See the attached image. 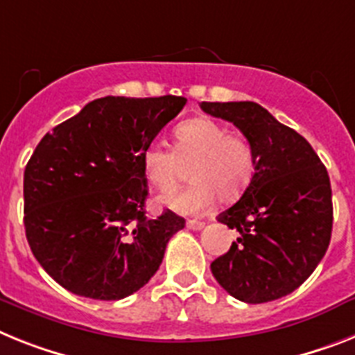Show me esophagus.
I'll return each instance as SVG.
<instances>
[{
	"instance_id": "obj_1",
	"label": "esophagus",
	"mask_w": 355,
	"mask_h": 355,
	"mask_svg": "<svg viewBox=\"0 0 355 355\" xmlns=\"http://www.w3.org/2000/svg\"><path fill=\"white\" fill-rule=\"evenodd\" d=\"M205 223L200 222V220H187V229H191V231H200L204 229Z\"/></svg>"
}]
</instances>
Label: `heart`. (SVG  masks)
I'll return each mask as SVG.
<instances>
[{
    "instance_id": "b5f03b06",
    "label": "heart",
    "mask_w": 355,
    "mask_h": 355,
    "mask_svg": "<svg viewBox=\"0 0 355 355\" xmlns=\"http://www.w3.org/2000/svg\"><path fill=\"white\" fill-rule=\"evenodd\" d=\"M141 160L146 180L162 193L175 189L191 168L193 182L184 191L160 196V204L182 214L204 213L216 196L222 202L240 198L256 169L251 142L207 117L178 124L175 150L151 142L142 151Z\"/></svg>"
}]
</instances>
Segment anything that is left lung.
Returning <instances> with one entry per match:
<instances>
[{
  "instance_id": "left-lung-1",
  "label": "left lung",
  "mask_w": 355,
  "mask_h": 355,
  "mask_svg": "<svg viewBox=\"0 0 355 355\" xmlns=\"http://www.w3.org/2000/svg\"><path fill=\"white\" fill-rule=\"evenodd\" d=\"M252 144L256 169L242 198L216 220L236 229L211 272L233 297L267 303L296 291L324 256L332 234V189L312 146L260 104L202 103Z\"/></svg>"
}]
</instances>
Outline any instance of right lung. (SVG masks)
<instances>
[{"label":"right lung","mask_w":355,"mask_h":355,"mask_svg":"<svg viewBox=\"0 0 355 355\" xmlns=\"http://www.w3.org/2000/svg\"><path fill=\"white\" fill-rule=\"evenodd\" d=\"M187 99L101 97L41 139L25 168V233L70 293L122 300L151 279L186 220L146 216L142 151Z\"/></svg>","instance_id":"right-lung-1"}]
</instances>
